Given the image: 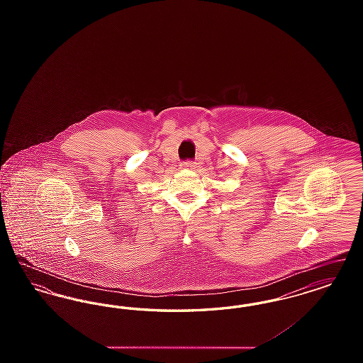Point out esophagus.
Returning <instances> with one entry per match:
<instances>
[{"label": "esophagus", "mask_w": 363, "mask_h": 363, "mask_svg": "<svg viewBox=\"0 0 363 363\" xmlns=\"http://www.w3.org/2000/svg\"><path fill=\"white\" fill-rule=\"evenodd\" d=\"M181 167H184V169H194L196 167V163L194 162H191V160H186V162H184L182 164H181Z\"/></svg>", "instance_id": "1"}]
</instances>
